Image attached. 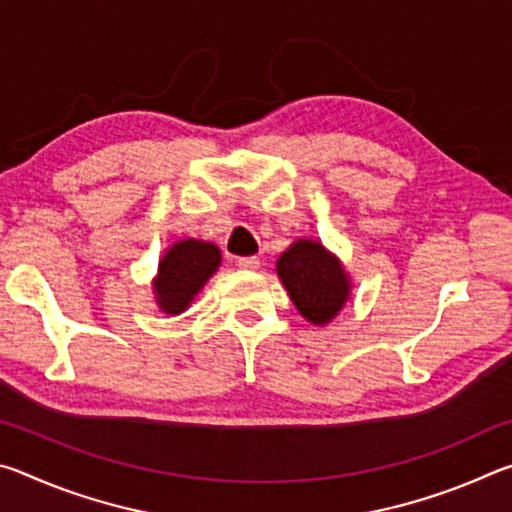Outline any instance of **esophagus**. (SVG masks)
<instances>
[{
  "label": "esophagus",
  "instance_id": "obj_1",
  "mask_svg": "<svg viewBox=\"0 0 512 512\" xmlns=\"http://www.w3.org/2000/svg\"><path fill=\"white\" fill-rule=\"evenodd\" d=\"M237 266L239 268H248V271H255V268H259V257H255V255L237 257Z\"/></svg>",
  "mask_w": 512,
  "mask_h": 512
}]
</instances>
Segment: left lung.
I'll use <instances>...</instances> for the list:
<instances>
[{"mask_svg":"<svg viewBox=\"0 0 512 512\" xmlns=\"http://www.w3.org/2000/svg\"><path fill=\"white\" fill-rule=\"evenodd\" d=\"M277 275L293 305L311 323H329L348 300V277L341 264L316 241H296L277 259Z\"/></svg>","mask_w":512,"mask_h":512,"instance_id":"1","label":"left lung"}]
</instances>
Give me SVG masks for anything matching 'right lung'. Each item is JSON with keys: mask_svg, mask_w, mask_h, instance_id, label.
<instances>
[{"mask_svg": "<svg viewBox=\"0 0 512 512\" xmlns=\"http://www.w3.org/2000/svg\"><path fill=\"white\" fill-rule=\"evenodd\" d=\"M221 262V253L214 244L196 239H185L169 248L160 262V275L155 280L158 305L167 314H180L189 302L201 291L216 266Z\"/></svg>", "mask_w": 512, "mask_h": 512, "instance_id": "obj_1", "label": "right lung"}]
</instances>
